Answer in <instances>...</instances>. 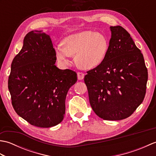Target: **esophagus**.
I'll return each instance as SVG.
<instances>
[{"mask_svg":"<svg viewBox=\"0 0 156 156\" xmlns=\"http://www.w3.org/2000/svg\"><path fill=\"white\" fill-rule=\"evenodd\" d=\"M77 76H78V80H82V79H83L84 77V74H83V73L80 72H78L77 73Z\"/></svg>","mask_w":156,"mask_h":156,"instance_id":"esophagus-1","label":"esophagus"}]
</instances>
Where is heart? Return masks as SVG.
<instances>
[{
    "label": "heart",
    "instance_id": "heart-1",
    "mask_svg": "<svg viewBox=\"0 0 156 156\" xmlns=\"http://www.w3.org/2000/svg\"><path fill=\"white\" fill-rule=\"evenodd\" d=\"M62 45L55 48V55L62 65L69 63L68 58L74 55V62L82 69H92L104 61L108 42L101 33L83 31L65 37Z\"/></svg>",
    "mask_w": 156,
    "mask_h": 156
}]
</instances>
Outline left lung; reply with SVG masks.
<instances>
[{
  "instance_id": "left-lung-1",
  "label": "left lung",
  "mask_w": 156,
  "mask_h": 156,
  "mask_svg": "<svg viewBox=\"0 0 156 156\" xmlns=\"http://www.w3.org/2000/svg\"><path fill=\"white\" fill-rule=\"evenodd\" d=\"M110 29L105 59L87 72L84 80L92 110L104 120L117 121L131 116L143 102L148 74L130 34L121 26Z\"/></svg>"
}]
</instances>
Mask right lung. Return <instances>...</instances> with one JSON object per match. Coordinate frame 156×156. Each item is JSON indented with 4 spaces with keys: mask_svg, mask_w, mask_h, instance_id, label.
Here are the masks:
<instances>
[{
    "mask_svg": "<svg viewBox=\"0 0 156 156\" xmlns=\"http://www.w3.org/2000/svg\"><path fill=\"white\" fill-rule=\"evenodd\" d=\"M55 49L49 35L31 31L11 64L8 88L13 108L31 125L48 128L64 117L68 91L77 74L56 67Z\"/></svg>",
    "mask_w": 156,
    "mask_h": 156,
    "instance_id": "obj_1",
    "label": "right lung"
}]
</instances>
